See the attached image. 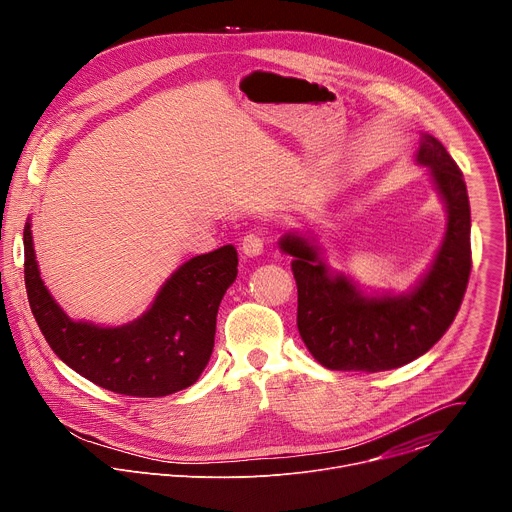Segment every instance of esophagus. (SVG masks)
<instances>
[{"label":"esophagus","instance_id":"34e87169","mask_svg":"<svg viewBox=\"0 0 512 512\" xmlns=\"http://www.w3.org/2000/svg\"><path fill=\"white\" fill-rule=\"evenodd\" d=\"M241 249L247 257H257L263 253V239L259 233H249L243 237V243H241Z\"/></svg>","mask_w":512,"mask_h":512}]
</instances>
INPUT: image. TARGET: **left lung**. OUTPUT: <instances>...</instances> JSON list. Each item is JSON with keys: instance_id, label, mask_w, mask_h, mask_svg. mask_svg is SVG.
I'll list each match as a JSON object with an SVG mask.
<instances>
[{"instance_id": "obj_1", "label": "left lung", "mask_w": 512, "mask_h": 512, "mask_svg": "<svg viewBox=\"0 0 512 512\" xmlns=\"http://www.w3.org/2000/svg\"><path fill=\"white\" fill-rule=\"evenodd\" d=\"M417 162L429 168L448 208V231L429 271L403 296L367 298L342 273H332L306 237L285 235L294 257L298 330L312 356L330 371L379 373L425 354L454 322L472 269L470 202L464 174L433 135L423 133Z\"/></svg>"}]
</instances>
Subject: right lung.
I'll use <instances>...</instances> for the list:
<instances>
[{
  "label": "right lung",
  "mask_w": 512,
  "mask_h": 512,
  "mask_svg": "<svg viewBox=\"0 0 512 512\" xmlns=\"http://www.w3.org/2000/svg\"><path fill=\"white\" fill-rule=\"evenodd\" d=\"M237 249L225 245L180 265L141 318L103 328L70 320L46 289L24 227V279L32 314L50 348L91 383L129 397H166L194 385L210 360L216 314L237 277Z\"/></svg>",
  "instance_id": "add662e5"
}]
</instances>
